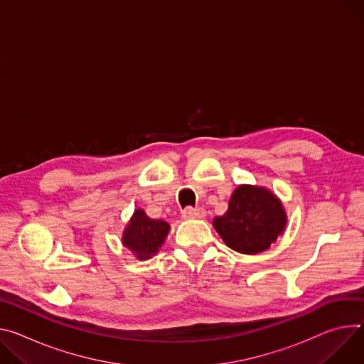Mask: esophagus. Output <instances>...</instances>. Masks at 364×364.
Masks as SVG:
<instances>
[{
    "label": "esophagus",
    "mask_w": 364,
    "mask_h": 364,
    "mask_svg": "<svg viewBox=\"0 0 364 364\" xmlns=\"http://www.w3.org/2000/svg\"><path fill=\"white\" fill-rule=\"evenodd\" d=\"M181 216L184 219H203L206 216V210L205 209H200V208H186L183 212H181Z\"/></svg>",
    "instance_id": "obj_1"
}]
</instances>
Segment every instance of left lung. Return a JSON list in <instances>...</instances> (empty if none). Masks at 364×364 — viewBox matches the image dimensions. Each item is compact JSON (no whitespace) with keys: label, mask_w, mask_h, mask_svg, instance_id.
<instances>
[{"label":"left lung","mask_w":364,"mask_h":364,"mask_svg":"<svg viewBox=\"0 0 364 364\" xmlns=\"http://www.w3.org/2000/svg\"><path fill=\"white\" fill-rule=\"evenodd\" d=\"M286 225L287 215L279 197L266 187L251 184L238 186L225 215L213 219L222 241L247 255L269 250L283 235Z\"/></svg>","instance_id":"obj_1"}]
</instances>
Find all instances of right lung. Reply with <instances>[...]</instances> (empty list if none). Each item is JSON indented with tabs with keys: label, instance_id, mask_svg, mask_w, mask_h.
<instances>
[{
	"label": "right lung",
	"instance_id": "obj_1",
	"mask_svg": "<svg viewBox=\"0 0 364 364\" xmlns=\"http://www.w3.org/2000/svg\"><path fill=\"white\" fill-rule=\"evenodd\" d=\"M171 226L161 219H151L144 209H135L134 215L124 226L122 244L138 259L152 258L165 238L170 234Z\"/></svg>",
	"mask_w": 364,
	"mask_h": 364
}]
</instances>
